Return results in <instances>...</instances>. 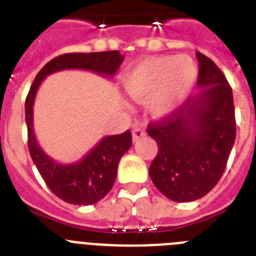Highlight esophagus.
I'll return each instance as SVG.
<instances>
[{"mask_svg":"<svg viewBox=\"0 0 256 256\" xmlns=\"http://www.w3.org/2000/svg\"><path fill=\"white\" fill-rule=\"evenodd\" d=\"M144 136H146V132H144V130H142L141 126H136L132 132L133 141H137V140L142 138V137H144Z\"/></svg>","mask_w":256,"mask_h":256,"instance_id":"1","label":"esophagus"}]
</instances>
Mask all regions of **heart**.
Listing matches in <instances>:
<instances>
[{
    "instance_id": "b5f03b06",
    "label": "heart",
    "mask_w": 256,
    "mask_h": 256,
    "mask_svg": "<svg viewBox=\"0 0 256 256\" xmlns=\"http://www.w3.org/2000/svg\"><path fill=\"white\" fill-rule=\"evenodd\" d=\"M198 74L195 61L187 56H154L124 74L123 87L134 100H148L152 116L162 119L186 100Z\"/></svg>"
}]
</instances>
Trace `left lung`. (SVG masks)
Segmentation results:
<instances>
[{"mask_svg":"<svg viewBox=\"0 0 256 256\" xmlns=\"http://www.w3.org/2000/svg\"><path fill=\"white\" fill-rule=\"evenodd\" d=\"M196 56L201 91L180 110L148 126L158 144L150 178L176 202L198 200L214 188L236 140L232 88L214 61L201 52Z\"/></svg>","mask_w":256,"mask_h":256,"instance_id":"8db88e82","label":"left lung"}]
</instances>
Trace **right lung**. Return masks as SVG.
I'll return each instance as SVG.
<instances>
[{
  "instance_id": "right-lung-1",
  "label": "right lung",
  "mask_w": 256,
  "mask_h": 256,
  "mask_svg": "<svg viewBox=\"0 0 256 256\" xmlns=\"http://www.w3.org/2000/svg\"><path fill=\"white\" fill-rule=\"evenodd\" d=\"M119 51L73 52L48 61L37 74L26 100V123L28 128V148L32 160L58 198L73 205H92L105 198L116 178L118 164L132 146L130 130L122 134L104 137L82 160L60 164L50 158L38 144L33 130V105L40 83L47 76L68 69L90 70L105 76H114L123 62Z\"/></svg>"
}]
</instances>
